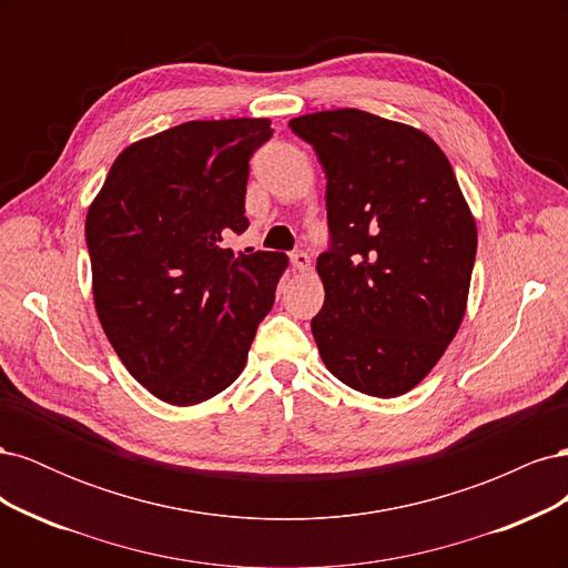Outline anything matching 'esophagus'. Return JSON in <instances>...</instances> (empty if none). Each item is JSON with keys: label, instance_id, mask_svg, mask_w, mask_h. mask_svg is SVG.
<instances>
[{"label": "esophagus", "instance_id": "esophagus-1", "mask_svg": "<svg viewBox=\"0 0 568 568\" xmlns=\"http://www.w3.org/2000/svg\"><path fill=\"white\" fill-rule=\"evenodd\" d=\"M288 261H291V265H294V267L301 270V272H305L307 267H311V255H307L305 251L288 253Z\"/></svg>", "mask_w": 568, "mask_h": 568}]
</instances>
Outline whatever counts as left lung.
Returning <instances> with one entry per match:
<instances>
[{
    "mask_svg": "<svg viewBox=\"0 0 568 568\" xmlns=\"http://www.w3.org/2000/svg\"><path fill=\"white\" fill-rule=\"evenodd\" d=\"M326 173L329 248L313 336L336 379L395 398L434 369L467 307L476 222L450 161L415 128L357 109L288 123Z\"/></svg>",
    "mask_w": 568,
    "mask_h": 568,
    "instance_id": "obj_1",
    "label": "left lung"
}]
</instances>
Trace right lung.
I'll use <instances>...</instances> for the list:
<instances>
[{"mask_svg": "<svg viewBox=\"0 0 568 568\" xmlns=\"http://www.w3.org/2000/svg\"><path fill=\"white\" fill-rule=\"evenodd\" d=\"M267 118L192 120L128 146L90 205L94 305L128 372L170 405H196L242 374L286 267L234 253L248 163Z\"/></svg>", "mask_w": 568, "mask_h": 568, "instance_id": "obj_1", "label": "right lung"}]
</instances>
